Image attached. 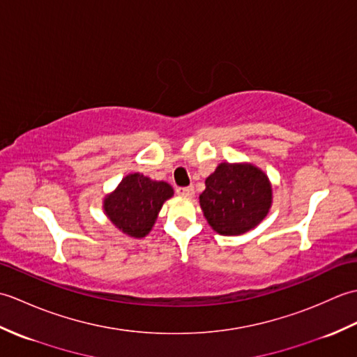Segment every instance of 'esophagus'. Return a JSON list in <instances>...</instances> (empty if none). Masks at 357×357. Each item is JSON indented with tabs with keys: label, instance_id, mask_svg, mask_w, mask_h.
<instances>
[{
	"label": "esophagus",
	"instance_id": "1",
	"mask_svg": "<svg viewBox=\"0 0 357 357\" xmlns=\"http://www.w3.org/2000/svg\"><path fill=\"white\" fill-rule=\"evenodd\" d=\"M176 193L179 196H184V198H192L195 195V188L193 187H178Z\"/></svg>",
	"mask_w": 357,
	"mask_h": 357
}]
</instances>
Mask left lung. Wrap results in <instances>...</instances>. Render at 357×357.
Instances as JSON below:
<instances>
[{
	"instance_id": "obj_1",
	"label": "left lung",
	"mask_w": 357,
	"mask_h": 357,
	"mask_svg": "<svg viewBox=\"0 0 357 357\" xmlns=\"http://www.w3.org/2000/svg\"><path fill=\"white\" fill-rule=\"evenodd\" d=\"M271 184L253 164L222 162L206 179L199 204L207 222L222 236L255 229L271 207Z\"/></svg>"
}]
</instances>
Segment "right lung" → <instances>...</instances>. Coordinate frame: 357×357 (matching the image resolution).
Returning a JSON list of instances; mask_svg holds the SVG:
<instances>
[{
	"instance_id": "1",
	"label": "right lung",
	"mask_w": 357,
	"mask_h": 357,
	"mask_svg": "<svg viewBox=\"0 0 357 357\" xmlns=\"http://www.w3.org/2000/svg\"><path fill=\"white\" fill-rule=\"evenodd\" d=\"M173 188L164 181H151L141 173L123 178L115 192L104 199V211L112 224L132 238H144L153 227L162 204Z\"/></svg>"
}]
</instances>
